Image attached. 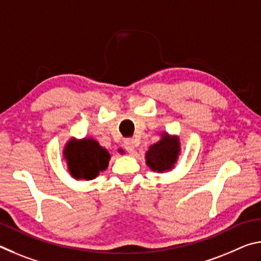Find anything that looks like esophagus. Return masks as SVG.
<instances>
[{"label":"esophagus","mask_w":261,"mask_h":261,"mask_svg":"<svg viewBox=\"0 0 261 261\" xmlns=\"http://www.w3.org/2000/svg\"><path fill=\"white\" fill-rule=\"evenodd\" d=\"M123 146H124V148L129 153H134L137 145H136L134 139H125L124 143H123Z\"/></svg>","instance_id":"obj_1"}]
</instances>
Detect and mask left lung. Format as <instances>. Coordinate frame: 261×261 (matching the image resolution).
I'll use <instances>...</instances> for the list:
<instances>
[{
	"mask_svg": "<svg viewBox=\"0 0 261 261\" xmlns=\"http://www.w3.org/2000/svg\"><path fill=\"white\" fill-rule=\"evenodd\" d=\"M180 152V143L177 136L163 132L161 139L149 146L145 154L146 165L156 173H166L173 169Z\"/></svg>",
	"mask_w": 261,
	"mask_h": 261,
	"instance_id": "left-lung-1",
	"label": "left lung"
}]
</instances>
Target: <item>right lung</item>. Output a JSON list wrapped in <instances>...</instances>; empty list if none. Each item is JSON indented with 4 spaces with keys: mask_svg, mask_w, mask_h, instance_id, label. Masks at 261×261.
I'll list each match as a JSON object with an SVG mask.
<instances>
[{
    "mask_svg": "<svg viewBox=\"0 0 261 261\" xmlns=\"http://www.w3.org/2000/svg\"><path fill=\"white\" fill-rule=\"evenodd\" d=\"M70 175L76 179L91 180L108 168L110 154L93 138L70 139L63 149Z\"/></svg>",
    "mask_w": 261,
    "mask_h": 261,
    "instance_id": "1",
    "label": "right lung"
}]
</instances>
